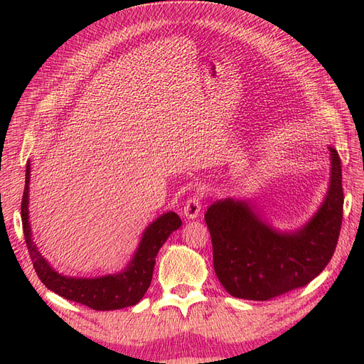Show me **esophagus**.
Segmentation results:
<instances>
[{
  "mask_svg": "<svg viewBox=\"0 0 364 364\" xmlns=\"http://www.w3.org/2000/svg\"><path fill=\"white\" fill-rule=\"evenodd\" d=\"M202 199H203V193L197 191L194 196H191L188 200H186L185 206H183V215L186 218H196L199 217L200 209H202Z\"/></svg>",
  "mask_w": 364,
  "mask_h": 364,
  "instance_id": "1",
  "label": "esophagus"
}]
</instances>
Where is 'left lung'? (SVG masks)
Masks as SVG:
<instances>
[{
  "mask_svg": "<svg viewBox=\"0 0 364 364\" xmlns=\"http://www.w3.org/2000/svg\"><path fill=\"white\" fill-rule=\"evenodd\" d=\"M331 151V179L323 203L304 228L279 232L243 200H217L205 214L214 270L225 290L247 301L304 287L333 258L343 218L341 161Z\"/></svg>",
  "mask_w": 364,
  "mask_h": 364,
  "instance_id": "1",
  "label": "left lung"
}]
</instances>
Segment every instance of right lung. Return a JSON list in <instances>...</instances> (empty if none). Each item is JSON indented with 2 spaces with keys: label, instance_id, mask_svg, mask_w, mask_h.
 Here are the masks:
<instances>
[{
  "label": "right lung",
  "instance_id": "add662e5",
  "mask_svg": "<svg viewBox=\"0 0 364 364\" xmlns=\"http://www.w3.org/2000/svg\"><path fill=\"white\" fill-rule=\"evenodd\" d=\"M28 182L30 164L26 170V186L21 202V218L27 249L33 262V267L46 287L65 299L79 302L92 308L95 311H111L136 305L150 287L153 269H155L156 255L162 245L167 241L171 232L182 226L181 217L170 211L158 217L147 226L139 241V246L127 267L114 274H106L100 278H70L54 270L47 259L38 250L31 238V228L28 222Z\"/></svg>",
  "mask_w": 364,
  "mask_h": 364
}]
</instances>
